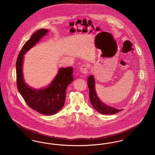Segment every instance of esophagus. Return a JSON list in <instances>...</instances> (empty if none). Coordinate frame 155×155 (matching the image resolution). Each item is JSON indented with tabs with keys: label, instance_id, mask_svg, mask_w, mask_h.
Returning <instances> with one entry per match:
<instances>
[{
	"label": "esophagus",
	"instance_id": "1",
	"mask_svg": "<svg viewBox=\"0 0 155 155\" xmlns=\"http://www.w3.org/2000/svg\"><path fill=\"white\" fill-rule=\"evenodd\" d=\"M80 70H81V72L84 75H87L88 73V67L86 65H82V66L80 67Z\"/></svg>",
	"mask_w": 155,
	"mask_h": 155
}]
</instances>
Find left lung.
Masks as SVG:
<instances>
[{
    "mask_svg": "<svg viewBox=\"0 0 155 155\" xmlns=\"http://www.w3.org/2000/svg\"><path fill=\"white\" fill-rule=\"evenodd\" d=\"M88 86L90 90V100L93 108L97 112L104 115H113L123 109H117L104 104L99 98L95 90V80L94 75H91L87 78Z\"/></svg>",
    "mask_w": 155,
    "mask_h": 155,
    "instance_id": "8db88e82",
    "label": "left lung"
}]
</instances>
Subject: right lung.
<instances>
[{
    "label": "right lung",
    "mask_w": 155,
    "mask_h": 155,
    "mask_svg": "<svg viewBox=\"0 0 155 155\" xmlns=\"http://www.w3.org/2000/svg\"><path fill=\"white\" fill-rule=\"evenodd\" d=\"M48 30L46 28L36 31L23 46L16 61V78L19 93L28 105L43 115H53L64 106L67 87L74 81L73 68H60L53 81L45 88H33L24 80L23 64L24 55L36 45L45 36Z\"/></svg>",
    "instance_id": "1"
}]
</instances>
